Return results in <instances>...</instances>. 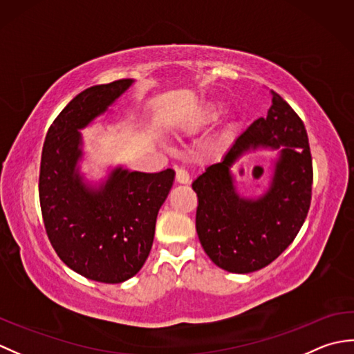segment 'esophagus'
I'll use <instances>...</instances> for the list:
<instances>
[{"mask_svg": "<svg viewBox=\"0 0 354 354\" xmlns=\"http://www.w3.org/2000/svg\"><path fill=\"white\" fill-rule=\"evenodd\" d=\"M176 183H179V184H189L190 183L189 171H187L183 167H178L176 169Z\"/></svg>", "mask_w": 354, "mask_h": 354, "instance_id": "1", "label": "esophagus"}]
</instances>
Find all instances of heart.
<instances>
[{
	"mask_svg": "<svg viewBox=\"0 0 354 354\" xmlns=\"http://www.w3.org/2000/svg\"><path fill=\"white\" fill-rule=\"evenodd\" d=\"M225 108H227V104L223 102H208L207 104H204V108L199 111V114L193 120H190V122L184 123V126L192 127V126H198L207 122H213V120L219 118L223 114Z\"/></svg>",
	"mask_w": 354,
	"mask_h": 354,
	"instance_id": "1",
	"label": "heart"
}]
</instances>
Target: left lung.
Here are the masks:
<instances>
[{
	"label": "left lung",
	"mask_w": 354,
	"mask_h": 354,
	"mask_svg": "<svg viewBox=\"0 0 354 354\" xmlns=\"http://www.w3.org/2000/svg\"><path fill=\"white\" fill-rule=\"evenodd\" d=\"M259 149L276 152L270 181L257 197L240 194L232 169ZM312 156L306 127L277 93L266 118L239 135L222 161L194 179L196 231L214 265L248 274L274 261L301 230L310 207Z\"/></svg>",
	"instance_id": "left-lung-1"
}]
</instances>
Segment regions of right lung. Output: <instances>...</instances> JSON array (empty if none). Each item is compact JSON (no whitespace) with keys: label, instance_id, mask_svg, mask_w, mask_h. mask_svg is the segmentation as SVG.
<instances>
[{"label":"right lung","instance_id":"right-lung-1","mask_svg":"<svg viewBox=\"0 0 354 354\" xmlns=\"http://www.w3.org/2000/svg\"><path fill=\"white\" fill-rule=\"evenodd\" d=\"M133 84L122 79L77 94L50 126L42 149L39 201L50 243L74 272L100 283H123L145 265L158 212L175 181L171 169L145 173L114 165L102 179L82 171L80 131Z\"/></svg>","mask_w":354,"mask_h":354}]
</instances>
